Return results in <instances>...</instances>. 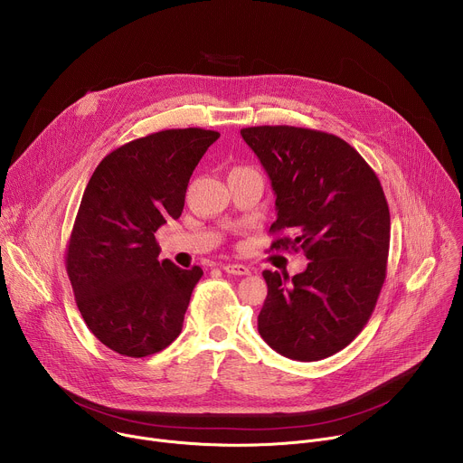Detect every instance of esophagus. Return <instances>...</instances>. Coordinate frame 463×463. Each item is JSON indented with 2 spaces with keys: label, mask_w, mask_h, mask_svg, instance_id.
I'll use <instances>...</instances> for the list:
<instances>
[{
  "label": "esophagus",
  "mask_w": 463,
  "mask_h": 463,
  "mask_svg": "<svg viewBox=\"0 0 463 463\" xmlns=\"http://www.w3.org/2000/svg\"><path fill=\"white\" fill-rule=\"evenodd\" d=\"M223 271L225 273H229V275H238V277H241V275H249L250 271H249V268L247 266H243V263H225L223 266Z\"/></svg>",
  "instance_id": "1"
}]
</instances>
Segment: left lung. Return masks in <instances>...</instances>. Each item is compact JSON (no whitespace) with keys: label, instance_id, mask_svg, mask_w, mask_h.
Here are the masks:
<instances>
[{"label":"left lung","instance_id":"left-lung-1","mask_svg":"<svg viewBox=\"0 0 463 463\" xmlns=\"http://www.w3.org/2000/svg\"><path fill=\"white\" fill-rule=\"evenodd\" d=\"M243 141L277 194L273 249L304 250V273L263 271L258 332L295 361L346 348L370 320L386 279L390 211L372 166L346 141L297 126H250Z\"/></svg>","mask_w":463,"mask_h":463}]
</instances>
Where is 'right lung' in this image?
Wrapping results in <instances>:
<instances>
[{"label":"right lung","instance_id":"obj_1","mask_svg":"<svg viewBox=\"0 0 463 463\" xmlns=\"http://www.w3.org/2000/svg\"><path fill=\"white\" fill-rule=\"evenodd\" d=\"M220 137L174 128L129 141L95 168L65 249V269L90 332L124 357H148L181 334L203 269L159 261L156 232L177 220L194 168Z\"/></svg>","mask_w":463,"mask_h":463}]
</instances>
